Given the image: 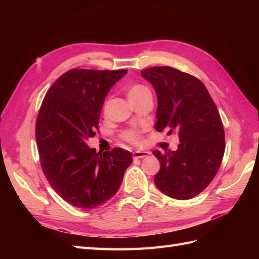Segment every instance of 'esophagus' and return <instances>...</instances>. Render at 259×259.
<instances>
[{"label": "esophagus", "instance_id": "1", "mask_svg": "<svg viewBox=\"0 0 259 259\" xmlns=\"http://www.w3.org/2000/svg\"><path fill=\"white\" fill-rule=\"evenodd\" d=\"M133 156L135 159H140V158H145V157L150 156V152L145 151V150H138V151H135L133 153Z\"/></svg>", "mask_w": 259, "mask_h": 259}]
</instances>
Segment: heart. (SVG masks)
I'll list each match as a JSON object with an SVG mask.
<instances>
[{
  "mask_svg": "<svg viewBox=\"0 0 259 259\" xmlns=\"http://www.w3.org/2000/svg\"><path fill=\"white\" fill-rule=\"evenodd\" d=\"M151 92L144 84H134L129 88L128 97L131 102H135L146 96H150ZM121 138L133 145H138L141 142V131L138 129H128L121 135Z\"/></svg>",
  "mask_w": 259,
  "mask_h": 259,
  "instance_id": "obj_1",
  "label": "heart"
}]
</instances>
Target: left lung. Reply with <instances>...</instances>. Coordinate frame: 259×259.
Masks as SVG:
<instances>
[{
	"label": "left lung",
	"instance_id": "8db88e82",
	"mask_svg": "<svg viewBox=\"0 0 259 259\" xmlns=\"http://www.w3.org/2000/svg\"><path fill=\"white\" fill-rule=\"evenodd\" d=\"M157 93L159 133H177L178 149L155 150L160 170L155 184L175 199L197 196L216 176L225 152V133L218 109L200 80L171 67L141 71Z\"/></svg>",
	"mask_w": 259,
	"mask_h": 259
}]
</instances>
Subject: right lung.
<instances>
[{
  "label": "right lung",
  "mask_w": 259,
  "mask_h": 259,
  "mask_svg": "<svg viewBox=\"0 0 259 259\" xmlns=\"http://www.w3.org/2000/svg\"><path fill=\"white\" fill-rule=\"evenodd\" d=\"M126 72L72 69L43 99L35 125L41 167L52 188L74 207L96 208L112 198L133 162L122 148L100 155L87 145L109 90Z\"/></svg>",
  "instance_id": "add662e5"
}]
</instances>
